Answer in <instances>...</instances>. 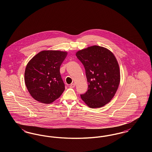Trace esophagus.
<instances>
[{
  "label": "esophagus",
  "instance_id": "obj_1",
  "mask_svg": "<svg viewBox=\"0 0 152 152\" xmlns=\"http://www.w3.org/2000/svg\"><path fill=\"white\" fill-rule=\"evenodd\" d=\"M75 87V84H74V83L71 84L69 86L70 88H74Z\"/></svg>",
  "mask_w": 152,
  "mask_h": 152
}]
</instances>
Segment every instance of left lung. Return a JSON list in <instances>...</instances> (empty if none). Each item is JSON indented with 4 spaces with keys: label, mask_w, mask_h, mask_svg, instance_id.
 Returning <instances> with one entry per match:
<instances>
[{
    "label": "left lung",
    "mask_w": 152,
    "mask_h": 152,
    "mask_svg": "<svg viewBox=\"0 0 152 152\" xmlns=\"http://www.w3.org/2000/svg\"><path fill=\"white\" fill-rule=\"evenodd\" d=\"M76 56L83 64L88 84L81 98L92 108H100L112 100L120 84V72L114 55L108 49L94 45L78 51Z\"/></svg>",
    "instance_id": "obj_1"
}]
</instances>
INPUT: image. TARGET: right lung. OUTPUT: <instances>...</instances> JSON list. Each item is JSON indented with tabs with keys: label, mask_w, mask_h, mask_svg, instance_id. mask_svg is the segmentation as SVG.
<instances>
[{
	"label": "right lung",
	"mask_w": 152,
	"mask_h": 152,
	"mask_svg": "<svg viewBox=\"0 0 152 152\" xmlns=\"http://www.w3.org/2000/svg\"><path fill=\"white\" fill-rule=\"evenodd\" d=\"M66 55V52L63 51H41L28 62L24 80L29 94L35 100L51 104L63 93L65 84L60 68Z\"/></svg>",
	"instance_id": "add662e5"
}]
</instances>
